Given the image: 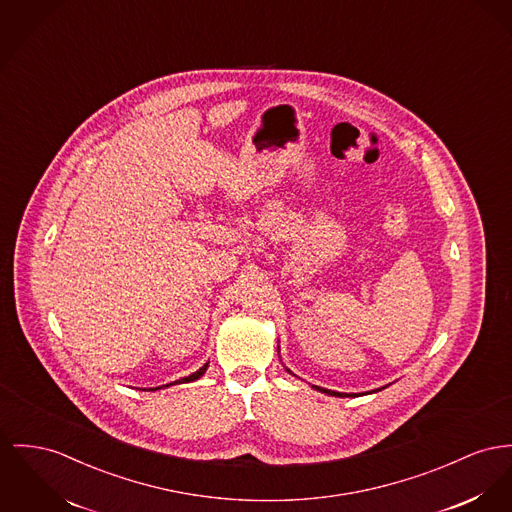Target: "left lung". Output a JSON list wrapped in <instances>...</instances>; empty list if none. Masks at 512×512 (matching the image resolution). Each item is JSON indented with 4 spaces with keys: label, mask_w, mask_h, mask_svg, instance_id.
<instances>
[{
    "label": "left lung",
    "mask_w": 512,
    "mask_h": 512,
    "mask_svg": "<svg viewBox=\"0 0 512 512\" xmlns=\"http://www.w3.org/2000/svg\"><path fill=\"white\" fill-rule=\"evenodd\" d=\"M289 371V369H287ZM291 373V371H289ZM314 390L318 392H324V394H330V396H338V398H345V396H355V394H343V392H334V390H326V388H320V386H312ZM380 390V388H378Z\"/></svg>",
    "instance_id": "obj_1"
}]
</instances>
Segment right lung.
Instances as JSON below:
<instances>
[{"label":"right lung","instance_id":"right-lung-1","mask_svg":"<svg viewBox=\"0 0 512 512\" xmlns=\"http://www.w3.org/2000/svg\"><path fill=\"white\" fill-rule=\"evenodd\" d=\"M207 367H209V363H205L204 367H202L200 371H196V373H192L190 376L180 378L178 382H192V380H198L200 376H204L205 371H207ZM171 384H174V382H171ZM171 384H165V386H171ZM165 386H157V388H149V390H159V388H165Z\"/></svg>","mask_w":512,"mask_h":512}]
</instances>
